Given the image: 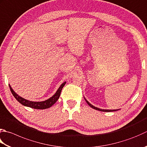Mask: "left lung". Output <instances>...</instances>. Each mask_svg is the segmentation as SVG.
Masks as SVG:
<instances>
[{"mask_svg": "<svg viewBox=\"0 0 147 147\" xmlns=\"http://www.w3.org/2000/svg\"><path fill=\"white\" fill-rule=\"evenodd\" d=\"M85 99L86 100V102H87V104L89 106H90L92 108L95 109V110H99V111H104V112H111V111H115L118 110H102V109H100V108H97V107H95V106H94L93 105H92L90 103H89V102L88 101V100H86V99Z\"/></svg>", "mask_w": 147, "mask_h": 147, "instance_id": "8db88e82", "label": "left lung"}]
</instances>
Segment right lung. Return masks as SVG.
Returning a JSON list of instances; mask_svg holds the SVG:
<instances>
[{
  "mask_svg": "<svg viewBox=\"0 0 147 147\" xmlns=\"http://www.w3.org/2000/svg\"><path fill=\"white\" fill-rule=\"evenodd\" d=\"M65 83H66L65 82H64L60 86V87L56 92V93L52 97H50V99L45 100V101H41V102L30 101V100L25 99L23 98V97L19 96L16 93H15V92H14L13 88H11V87L9 85V86L11 92L13 95V96L15 97V99L18 100L20 103H21L22 105L27 106V107H30L32 108L37 109V110H43V109H47V108H50L51 106L53 105L55 103L57 102V100L59 98V97L60 96V93H61V91H62V89L63 87H64Z\"/></svg>",
  "mask_w": 147,
  "mask_h": 147,
  "instance_id": "1",
  "label": "right lung"
}]
</instances>
